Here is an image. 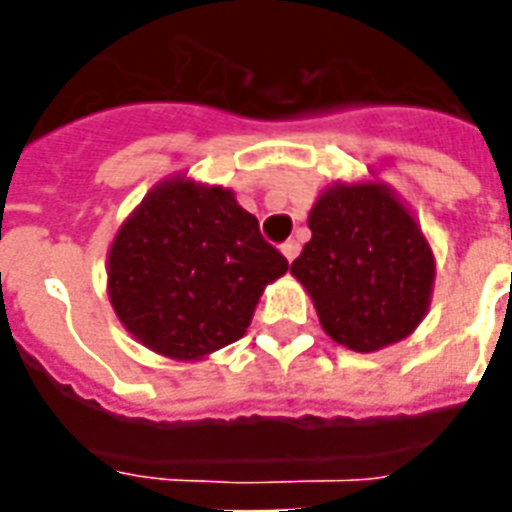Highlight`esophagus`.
Here are the masks:
<instances>
[{
  "instance_id": "34e87169",
  "label": "esophagus",
  "mask_w": 512,
  "mask_h": 512,
  "mask_svg": "<svg viewBox=\"0 0 512 512\" xmlns=\"http://www.w3.org/2000/svg\"><path fill=\"white\" fill-rule=\"evenodd\" d=\"M281 255L287 257L289 263H292V260H295V257L300 255V244H297L295 239H289L287 244H281Z\"/></svg>"
}]
</instances>
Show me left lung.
I'll return each mask as SVG.
<instances>
[{"label": "left lung", "instance_id": "1", "mask_svg": "<svg viewBox=\"0 0 512 512\" xmlns=\"http://www.w3.org/2000/svg\"><path fill=\"white\" fill-rule=\"evenodd\" d=\"M311 241L292 263L321 329L337 345L374 353L428 316L436 257L417 217L388 183L327 185L308 215Z\"/></svg>", "mask_w": 512, "mask_h": 512}]
</instances>
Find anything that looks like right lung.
Returning <instances> with one entry per match:
<instances>
[{
	"instance_id": "right-lung-1",
	"label": "right lung",
	"mask_w": 512,
	"mask_h": 512,
	"mask_svg": "<svg viewBox=\"0 0 512 512\" xmlns=\"http://www.w3.org/2000/svg\"><path fill=\"white\" fill-rule=\"evenodd\" d=\"M257 217L185 172L156 183L108 247V300L140 345L201 361L247 335L260 295L287 273Z\"/></svg>"
}]
</instances>
